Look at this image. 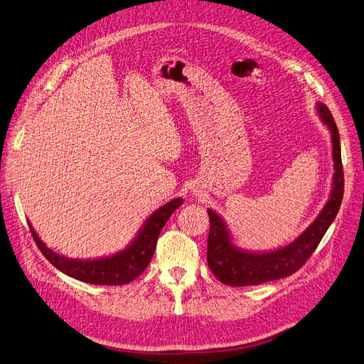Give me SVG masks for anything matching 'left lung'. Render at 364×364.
<instances>
[{"label": "left lung", "instance_id": "left-lung-1", "mask_svg": "<svg viewBox=\"0 0 364 364\" xmlns=\"http://www.w3.org/2000/svg\"><path fill=\"white\" fill-rule=\"evenodd\" d=\"M318 116L327 126L331 136V154H333V187L330 198L318 217L289 245L272 251H248L238 248L230 238V232L215 211L208 210L210 235L207 260L211 272L223 284L232 287L257 286V284L286 278L299 271L318 247L328 226L341 208L343 198V171L341 159V139L338 126L328 108L318 102Z\"/></svg>", "mask_w": 364, "mask_h": 364}]
</instances>
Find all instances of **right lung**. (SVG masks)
Masks as SVG:
<instances>
[{"label":"right lung","mask_w":364,"mask_h":364,"mask_svg":"<svg viewBox=\"0 0 364 364\" xmlns=\"http://www.w3.org/2000/svg\"><path fill=\"white\" fill-rule=\"evenodd\" d=\"M183 203L181 198H176L157 208L141 228L134 241L124 250L116 252L113 256L92 260H78L60 256L47 247L40 238L34 228L29 223L33 238L43 252V256L49 260L56 269L78 281L89 284H100V286H123L134 281L151 262L156 250V242L161 230L171 214Z\"/></svg>","instance_id":"right-lung-1"}]
</instances>
